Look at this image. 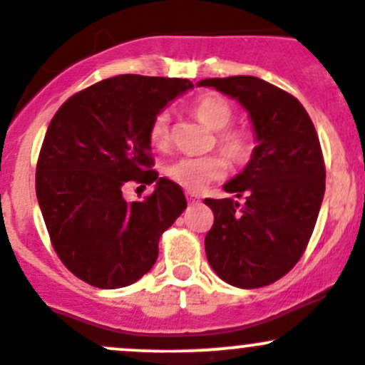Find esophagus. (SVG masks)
<instances>
[{
    "label": "esophagus",
    "mask_w": 365,
    "mask_h": 365,
    "mask_svg": "<svg viewBox=\"0 0 365 365\" xmlns=\"http://www.w3.org/2000/svg\"><path fill=\"white\" fill-rule=\"evenodd\" d=\"M186 198H187V202H190V204H198V202H200V195H197V193H186Z\"/></svg>",
    "instance_id": "1"
}]
</instances>
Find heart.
<instances>
[{
    "mask_svg": "<svg viewBox=\"0 0 365 365\" xmlns=\"http://www.w3.org/2000/svg\"><path fill=\"white\" fill-rule=\"evenodd\" d=\"M193 113L202 124L215 129V142L220 153L234 167H243L252 160L255 150V138L250 129L243 125H230L234 120V108L220 96H204L193 104ZM170 138V117L160 111L149 125V140L153 145L163 147ZM218 154L204 158H181L167 167V175L184 190H204L212 181H220L227 172V163Z\"/></svg>",
    "mask_w": 365,
    "mask_h": 365,
    "instance_id": "b5f03b06",
    "label": "heart"
}]
</instances>
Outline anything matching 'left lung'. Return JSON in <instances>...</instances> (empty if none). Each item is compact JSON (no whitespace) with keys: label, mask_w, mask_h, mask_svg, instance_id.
<instances>
[{"label":"left lung","mask_w":365,"mask_h":365,"mask_svg":"<svg viewBox=\"0 0 365 365\" xmlns=\"http://www.w3.org/2000/svg\"><path fill=\"white\" fill-rule=\"evenodd\" d=\"M198 85L240 101L257 136L250 163L223 186L245 202L204 200L215 215L205 255L230 286H269L300 261L319 215L327 170L316 128L297 97L264 79L230 76Z\"/></svg>","instance_id":"left-lung-1"}]
</instances>
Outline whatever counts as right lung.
Here are the masks:
<instances>
[{"instance_id": "right-lung-1", "label": "right lung", "mask_w": 365, "mask_h": 365, "mask_svg": "<svg viewBox=\"0 0 365 365\" xmlns=\"http://www.w3.org/2000/svg\"><path fill=\"white\" fill-rule=\"evenodd\" d=\"M190 79L120 74L68 97L53 117L35 174L49 240L65 268L99 289L135 284L186 209L179 184L153 170L149 125ZM157 181L140 202L128 183Z\"/></svg>"}]
</instances>
